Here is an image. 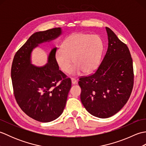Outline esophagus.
I'll return each mask as SVG.
<instances>
[{"label":"esophagus","mask_w":146,"mask_h":146,"mask_svg":"<svg viewBox=\"0 0 146 146\" xmlns=\"http://www.w3.org/2000/svg\"><path fill=\"white\" fill-rule=\"evenodd\" d=\"M71 83H72V84H73V85L76 84V80L75 78H71Z\"/></svg>","instance_id":"1"}]
</instances>
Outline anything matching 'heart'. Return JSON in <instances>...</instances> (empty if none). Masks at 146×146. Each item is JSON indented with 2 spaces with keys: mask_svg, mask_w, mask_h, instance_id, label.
<instances>
[{
  "mask_svg": "<svg viewBox=\"0 0 146 146\" xmlns=\"http://www.w3.org/2000/svg\"><path fill=\"white\" fill-rule=\"evenodd\" d=\"M61 50L56 53L55 60L63 72L70 71L72 60L75 65L74 71L81 70L84 73H90L100 64L104 42L98 35L75 33L65 39Z\"/></svg>",
  "mask_w": 146,
  "mask_h": 146,
  "instance_id": "obj_1",
  "label": "heart"
}]
</instances>
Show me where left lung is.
Masks as SVG:
<instances>
[{
  "mask_svg": "<svg viewBox=\"0 0 146 146\" xmlns=\"http://www.w3.org/2000/svg\"><path fill=\"white\" fill-rule=\"evenodd\" d=\"M108 49L94 73L80 77L82 103L88 112L98 118L117 113L127 102L134 86L131 52L125 43L106 27Z\"/></svg>",
  "mask_w": 146,
  "mask_h": 146,
  "instance_id": "1",
  "label": "left lung"
}]
</instances>
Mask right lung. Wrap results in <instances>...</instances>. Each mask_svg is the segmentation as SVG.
<instances>
[{"mask_svg": "<svg viewBox=\"0 0 146 146\" xmlns=\"http://www.w3.org/2000/svg\"><path fill=\"white\" fill-rule=\"evenodd\" d=\"M61 34L60 27L35 33L15 53L11 67L14 95L19 106L32 119L41 122L56 119L63 113L71 87V80L55 60L52 49L48 63L42 67L31 63V53L38 44L49 41Z\"/></svg>", "mask_w": 146, "mask_h": 146, "instance_id": "right-lung-1", "label": "right lung"}]
</instances>
